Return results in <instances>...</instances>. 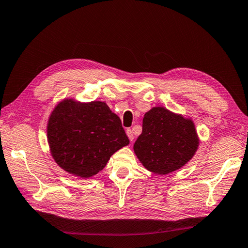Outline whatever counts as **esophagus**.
Here are the masks:
<instances>
[{
	"mask_svg": "<svg viewBox=\"0 0 248 248\" xmlns=\"http://www.w3.org/2000/svg\"><path fill=\"white\" fill-rule=\"evenodd\" d=\"M126 134H127V137H128L129 140H130V141H133L134 136H133V132H132V130H131V129H127V130H126Z\"/></svg>",
	"mask_w": 248,
	"mask_h": 248,
	"instance_id": "34e87169",
	"label": "esophagus"
}]
</instances>
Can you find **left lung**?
<instances>
[{"label": "left lung", "mask_w": 248, "mask_h": 248, "mask_svg": "<svg viewBox=\"0 0 248 248\" xmlns=\"http://www.w3.org/2000/svg\"><path fill=\"white\" fill-rule=\"evenodd\" d=\"M200 139L190 118L155 107L142 119V132L133 150L140 163L157 175L184 167L196 154Z\"/></svg>", "instance_id": "8db88e82"}]
</instances>
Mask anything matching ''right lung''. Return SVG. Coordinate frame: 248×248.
<instances>
[{
	"label": "right lung",
	"mask_w": 248,
	"mask_h": 248,
	"mask_svg": "<svg viewBox=\"0 0 248 248\" xmlns=\"http://www.w3.org/2000/svg\"><path fill=\"white\" fill-rule=\"evenodd\" d=\"M52 158L69 174L91 178L110 156L129 144L120 118L103 101L65 98L52 109L47 122Z\"/></svg>",
	"instance_id": "1"
}]
</instances>
